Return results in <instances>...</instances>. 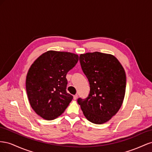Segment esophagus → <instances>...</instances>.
Listing matches in <instances>:
<instances>
[{
	"label": "esophagus",
	"mask_w": 152,
	"mask_h": 152,
	"mask_svg": "<svg viewBox=\"0 0 152 152\" xmlns=\"http://www.w3.org/2000/svg\"><path fill=\"white\" fill-rule=\"evenodd\" d=\"M77 97H78V95H77V94L74 95V96H73V99H74V100H76V99H77Z\"/></svg>",
	"instance_id": "obj_1"
}]
</instances>
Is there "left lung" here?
<instances>
[{"instance_id": "obj_1", "label": "left lung", "mask_w": 152, "mask_h": 152, "mask_svg": "<svg viewBox=\"0 0 152 152\" xmlns=\"http://www.w3.org/2000/svg\"><path fill=\"white\" fill-rule=\"evenodd\" d=\"M80 62L90 90L88 97L79 98L77 103L88 121L104 124L122 105L126 89L124 69L115 56L98 51L81 54Z\"/></svg>"}]
</instances>
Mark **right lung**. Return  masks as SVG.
Returning <instances> with one entry per match:
<instances>
[{
  "mask_svg": "<svg viewBox=\"0 0 152 152\" xmlns=\"http://www.w3.org/2000/svg\"><path fill=\"white\" fill-rule=\"evenodd\" d=\"M78 55L65 51H48L29 68L26 90L33 110L51 120L61 115L73 98L67 93V73L76 66Z\"/></svg>",
  "mask_w": 152,
  "mask_h": 152,
  "instance_id": "obj_1",
  "label": "right lung"
}]
</instances>
